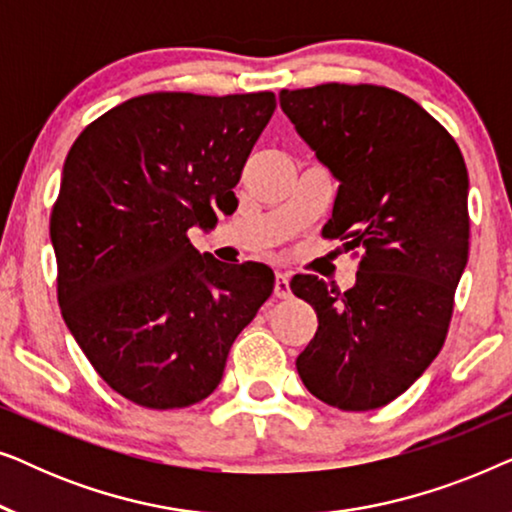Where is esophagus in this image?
Masks as SVG:
<instances>
[{"label":"esophagus","instance_id":"34e87169","mask_svg":"<svg viewBox=\"0 0 512 512\" xmlns=\"http://www.w3.org/2000/svg\"><path fill=\"white\" fill-rule=\"evenodd\" d=\"M275 296L277 298H289L291 296L289 277H286V272H277V275H275Z\"/></svg>","mask_w":512,"mask_h":512}]
</instances>
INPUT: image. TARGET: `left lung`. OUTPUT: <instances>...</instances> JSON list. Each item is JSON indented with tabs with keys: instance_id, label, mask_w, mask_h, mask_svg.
<instances>
[{
	"instance_id": "obj_1",
	"label": "left lung",
	"mask_w": 512,
	"mask_h": 512,
	"mask_svg": "<svg viewBox=\"0 0 512 512\" xmlns=\"http://www.w3.org/2000/svg\"><path fill=\"white\" fill-rule=\"evenodd\" d=\"M279 104L340 181L321 235L363 251L345 293L314 275L291 279L319 319L298 375L333 408H382L447 338L471 233L464 156L429 111L384 86L321 83L282 90Z\"/></svg>"
}]
</instances>
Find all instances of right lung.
Returning a JSON list of instances; mask_svg holds the SVG:
<instances>
[{"label": "right lung", "instance_id": "obj_1", "mask_svg": "<svg viewBox=\"0 0 512 512\" xmlns=\"http://www.w3.org/2000/svg\"><path fill=\"white\" fill-rule=\"evenodd\" d=\"M275 93H149L76 137L51 212L62 319L116 394L188 408L219 387L230 347L275 289L263 263L200 256L193 226L233 212Z\"/></svg>", "mask_w": 512, "mask_h": 512}]
</instances>
